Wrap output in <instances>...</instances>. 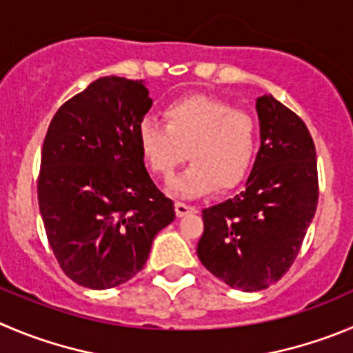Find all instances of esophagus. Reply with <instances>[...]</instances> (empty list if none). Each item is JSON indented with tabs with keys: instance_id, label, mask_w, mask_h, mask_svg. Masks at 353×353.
Instances as JSON below:
<instances>
[{
	"instance_id": "34e87169",
	"label": "esophagus",
	"mask_w": 353,
	"mask_h": 353,
	"mask_svg": "<svg viewBox=\"0 0 353 353\" xmlns=\"http://www.w3.org/2000/svg\"><path fill=\"white\" fill-rule=\"evenodd\" d=\"M195 212H199V210H196V207L188 205V203H184V202H176L177 217H183V216H188V214H195Z\"/></svg>"
}]
</instances>
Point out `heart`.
Here are the masks:
<instances>
[{
    "label": "heart",
    "instance_id": "obj_1",
    "mask_svg": "<svg viewBox=\"0 0 353 353\" xmlns=\"http://www.w3.org/2000/svg\"><path fill=\"white\" fill-rule=\"evenodd\" d=\"M165 125L143 118L137 144L148 169L169 179L177 165L192 160L170 181L169 192L195 199L214 190L236 188L251 172L259 148L254 118L228 102L207 95H188L167 104Z\"/></svg>",
    "mask_w": 353,
    "mask_h": 353
}]
</instances>
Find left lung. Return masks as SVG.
<instances>
[{"label":"left lung","instance_id":"left-lung-1","mask_svg":"<svg viewBox=\"0 0 353 353\" xmlns=\"http://www.w3.org/2000/svg\"><path fill=\"white\" fill-rule=\"evenodd\" d=\"M261 148L239 195L202 210V265L230 288L266 289L291 268L319 200L317 154L301 118L273 95L256 99Z\"/></svg>","mask_w":353,"mask_h":353}]
</instances>
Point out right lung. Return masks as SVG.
<instances>
[{
    "instance_id": "obj_1",
    "label": "right lung",
    "mask_w": 353,
    "mask_h": 353,
    "mask_svg": "<svg viewBox=\"0 0 353 353\" xmlns=\"http://www.w3.org/2000/svg\"><path fill=\"white\" fill-rule=\"evenodd\" d=\"M151 104L143 80L99 78L59 108L45 136L39 212L62 272L83 288L130 281L176 217L137 144Z\"/></svg>"
}]
</instances>
